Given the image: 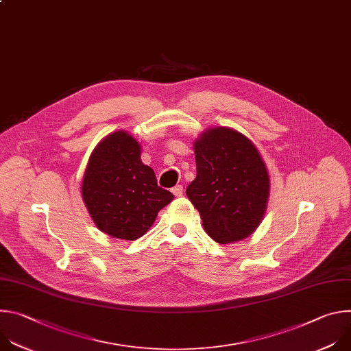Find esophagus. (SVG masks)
Segmentation results:
<instances>
[{"label": "esophagus", "mask_w": 351, "mask_h": 351, "mask_svg": "<svg viewBox=\"0 0 351 351\" xmlns=\"http://www.w3.org/2000/svg\"><path fill=\"white\" fill-rule=\"evenodd\" d=\"M172 193L175 194V197H182L183 195V186H176L172 189Z\"/></svg>", "instance_id": "obj_1"}]
</instances>
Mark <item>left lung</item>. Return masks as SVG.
<instances>
[{
    "label": "left lung",
    "instance_id": "obj_1",
    "mask_svg": "<svg viewBox=\"0 0 351 351\" xmlns=\"http://www.w3.org/2000/svg\"><path fill=\"white\" fill-rule=\"evenodd\" d=\"M197 176L186 189L206 232L221 244L240 241L264 219L269 173L254 143L243 133L210 128L194 140Z\"/></svg>",
    "mask_w": 351,
    "mask_h": 351
}]
</instances>
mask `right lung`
<instances>
[{
  "label": "right lung",
  "instance_id": "add662e5",
  "mask_svg": "<svg viewBox=\"0 0 351 351\" xmlns=\"http://www.w3.org/2000/svg\"><path fill=\"white\" fill-rule=\"evenodd\" d=\"M140 156L141 145L129 132H112L93 149L83 175L82 197L93 222L115 239L141 237L173 199Z\"/></svg>",
  "mask_w": 351,
  "mask_h": 351
}]
</instances>
